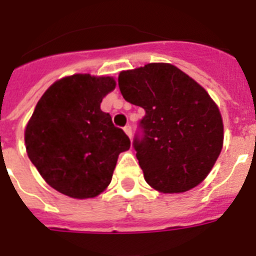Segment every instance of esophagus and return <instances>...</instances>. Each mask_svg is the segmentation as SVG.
Returning a JSON list of instances; mask_svg holds the SVG:
<instances>
[{
	"mask_svg": "<svg viewBox=\"0 0 256 256\" xmlns=\"http://www.w3.org/2000/svg\"><path fill=\"white\" fill-rule=\"evenodd\" d=\"M124 132H126V134H128V136H130V138H132V126H130V124H126V126H124Z\"/></svg>",
	"mask_w": 256,
	"mask_h": 256,
	"instance_id": "34e87169",
	"label": "esophagus"
}]
</instances>
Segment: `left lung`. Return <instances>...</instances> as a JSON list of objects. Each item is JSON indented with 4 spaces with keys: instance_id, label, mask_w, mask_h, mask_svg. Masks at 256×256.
Listing matches in <instances>:
<instances>
[{
    "instance_id": "1",
    "label": "left lung",
    "mask_w": 256,
    "mask_h": 256,
    "mask_svg": "<svg viewBox=\"0 0 256 256\" xmlns=\"http://www.w3.org/2000/svg\"><path fill=\"white\" fill-rule=\"evenodd\" d=\"M118 86L128 102L146 112L132 140L146 182L163 193L198 186L224 143L221 114L206 90L164 63L124 70Z\"/></svg>"
}]
</instances>
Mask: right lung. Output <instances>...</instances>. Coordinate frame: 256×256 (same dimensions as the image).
<instances>
[{
  "label": "right lung",
  "instance_id": "obj_1",
  "mask_svg": "<svg viewBox=\"0 0 256 256\" xmlns=\"http://www.w3.org/2000/svg\"><path fill=\"white\" fill-rule=\"evenodd\" d=\"M112 78L74 74L42 96L24 132L27 155L47 184L74 198L98 196L130 139L101 110Z\"/></svg>",
  "mask_w": 256,
  "mask_h": 256
}]
</instances>
